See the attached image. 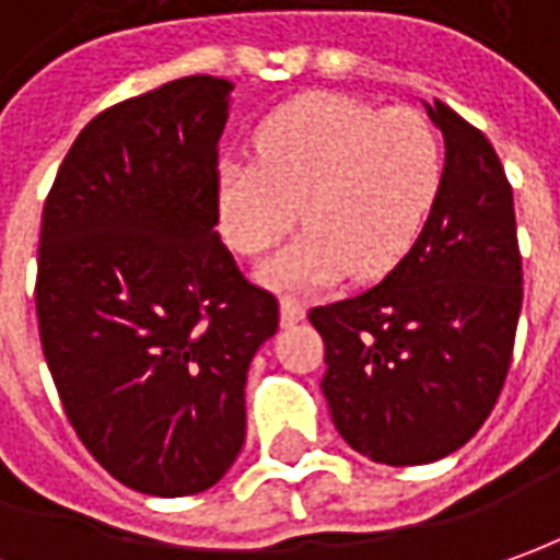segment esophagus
<instances>
[{
    "instance_id": "obj_1",
    "label": "esophagus",
    "mask_w": 560,
    "mask_h": 560,
    "mask_svg": "<svg viewBox=\"0 0 560 560\" xmlns=\"http://www.w3.org/2000/svg\"><path fill=\"white\" fill-rule=\"evenodd\" d=\"M303 315H306V306H303L300 300H294V296H281V325H284V328L296 325Z\"/></svg>"
}]
</instances>
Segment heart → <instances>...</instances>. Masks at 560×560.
Here are the masks:
<instances>
[{
  "label": "heart",
  "instance_id": "obj_1",
  "mask_svg": "<svg viewBox=\"0 0 560 560\" xmlns=\"http://www.w3.org/2000/svg\"><path fill=\"white\" fill-rule=\"evenodd\" d=\"M441 186V147L417 109H376L340 94L281 106L254 137V165L220 168V230L232 250L254 257L294 223L306 230L264 276L276 288L374 279L398 264Z\"/></svg>",
  "mask_w": 560,
  "mask_h": 560
}]
</instances>
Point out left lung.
<instances>
[{
	"label": "left lung",
	"instance_id": "1",
	"mask_svg": "<svg viewBox=\"0 0 560 560\" xmlns=\"http://www.w3.org/2000/svg\"><path fill=\"white\" fill-rule=\"evenodd\" d=\"M444 171L432 214L386 279L310 310L337 432L386 466L454 454L503 392L521 315L515 201L475 125L435 101Z\"/></svg>",
	"mask_w": 560,
	"mask_h": 560
}]
</instances>
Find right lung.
Wrapping results in <instances>:
<instances>
[{
	"instance_id": "obj_1",
	"label": "right lung",
	"mask_w": 560,
	"mask_h": 560,
	"mask_svg": "<svg viewBox=\"0 0 560 560\" xmlns=\"http://www.w3.org/2000/svg\"><path fill=\"white\" fill-rule=\"evenodd\" d=\"M232 82L186 75L82 128L42 208L36 315L60 405L125 488L189 497L245 444V380L279 330L214 232Z\"/></svg>"
}]
</instances>
